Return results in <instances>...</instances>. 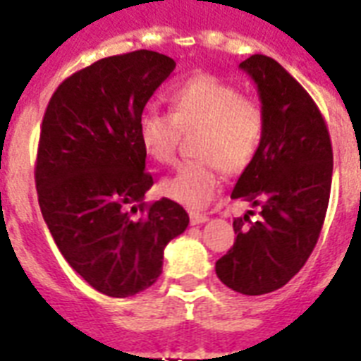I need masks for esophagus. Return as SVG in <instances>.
Returning a JSON list of instances; mask_svg holds the SVG:
<instances>
[{"label":"esophagus","mask_w":361,"mask_h":361,"mask_svg":"<svg viewBox=\"0 0 361 361\" xmlns=\"http://www.w3.org/2000/svg\"><path fill=\"white\" fill-rule=\"evenodd\" d=\"M189 219H190V224H192V226H196V224H204V222L209 221V219H207V215H202V213H190Z\"/></svg>","instance_id":"1"}]
</instances>
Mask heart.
<instances>
[{"label":"heart","mask_w":361,"mask_h":361,"mask_svg":"<svg viewBox=\"0 0 361 361\" xmlns=\"http://www.w3.org/2000/svg\"><path fill=\"white\" fill-rule=\"evenodd\" d=\"M174 113L146 109L140 116V145L152 159L171 165L181 130L200 128L195 154L172 176L161 181V192L189 209H202L215 198L221 169L239 174L259 152L265 135V111L256 99L243 96L235 85L215 75H195L172 94Z\"/></svg>","instance_id":"obj_1"}]
</instances>
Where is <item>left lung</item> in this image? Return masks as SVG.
<instances>
[{
  "label": "left lung",
  "instance_id": "left-lung-1",
  "mask_svg": "<svg viewBox=\"0 0 361 361\" xmlns=\"http://www.w3.org/2000/svg\"><path fill=\"white\" fill-rule=\"evenodd\" d=\"M239 68L257 87L265 135L231 198L259 206L262 216L233 221L235 243L215 263V271L224 286L254 297L286 286L317 245L330 200L334 155L323 114L282 64L257 54Z\"/></svg>",
  "mask_w": 361,
  "mask_h": 361
}]
</instances>
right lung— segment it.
Wrapping results in <instances>:
<instances>
[{"label": "right lung", "instance_id": "add662e5", "mask_svg": "<svg viewBox=\"0 0 361 361\" xmlns=\"http://www.w3.org/2000/svg\"><path fill=\"white\" fill-rule=\"evenodd\" d=\"M174 68V59L150 49L99 59L64 79L44 113L35 169L40 211L64 259L107 297L155 283L165 247L189 226L180 204H145L154 178L139 122Z\"/></svg>", "mask_w": 361, "mask_h": 361}]
</instances>
